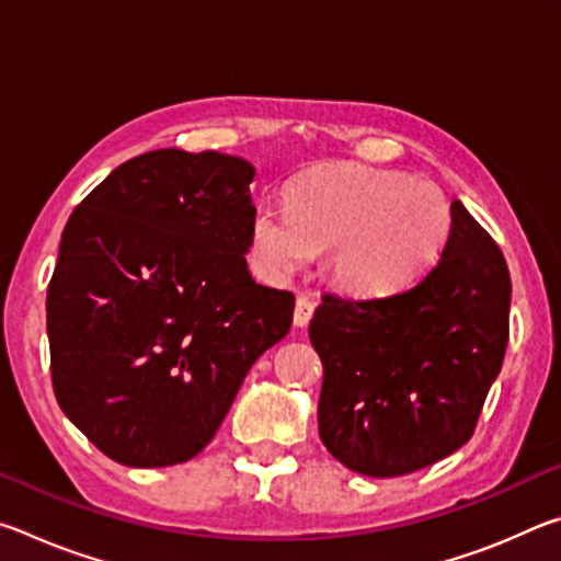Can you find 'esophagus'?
Masks as SVG:
<instances>
[{
    "label": "esophagus",
    "instance_id": "obj_1",
    "mask_svg": "<svg viewBox=\"0 0 561 561\" xmlns=\"http://www.w3.org/2000/svg\"><path fill=\"white\" fill-rule=\"evenodd\" d=\"M317 309V299L309 297V294H301L297 299V307H294V327H307L311 321V314Z\"/></svg>",
    "mask_w": 561,
    "mask_h": 561
}]
</instances>
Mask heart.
I'll use <instances>...</instances> for the list:
<instances>
[{
    "label": "heart",
    "mask_w": 561,
    "mask_h": 561,
    "mask_svg": "<svg viewBox=\"0 0 561 561\" xmlns=\"http://www.w3.org/2000/svg\"><path fill=\"white\" fill-rule=\"evenodd\" d=\"M450 232V203L433 183L401 170L324 165L294 180L287 207L254 210L250 247L274 279L329 247L327 270L341 289L386 297L421 279Z\"/></svg>",
    "instance_id": "b5f03b06"
}]
</instances>
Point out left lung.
Returning a JSON list of instances; mask_svg holds the SVG:
<instances>
[{"label": "left lung", "instance_id": "obj_1", "mask_svg": "<svg viewBox=\"0 0 561 561\" xmlns=\"http://www.w3.org/2000/svg\"><path fill=\"white\" fill-rule=\"evenodd\" d=\"M438 262L378 299L327 291L309 324L324 364L319 435L348 470L398 478L468 443L510 339V272L460 201Z\"/></svg>", "mask_w": 561, "mask_h": 561}]
</instances>
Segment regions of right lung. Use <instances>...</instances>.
Wrapping results in <instances>:
<instances>
[{
  "instance_id": "right-lung-1",
  "label": "right lung",
  "mask_w": 561,
  "mask_h": 561,
  "mask_svg": "<svg viewBox=\"0 0 561 561\" xmlns=\"http://www.w3.org/2000/svg\"><path fill=\"white\" fill-rule=\"evenodd\" d=\"M254 168L215 150L118 165L64 227L46 291L51 386L111 460L165 468L215 438L294 294L247 270Z\"/></svg>"
}]
</instances>
